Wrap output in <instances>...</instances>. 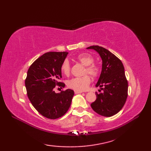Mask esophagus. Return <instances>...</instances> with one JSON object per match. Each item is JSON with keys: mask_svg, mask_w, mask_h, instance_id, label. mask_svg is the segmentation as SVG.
Listing matches in <instances>:
<instances>
[{"mask_svg": "<svg viewBox=\"0 0 151 151\" xmlns=\"http://www.w3.org/2000/svg\"><path fill=\"white\" fill-rule=\"evenodd\" d=\"M83 93L82 91H75V94H78V93Z\"/></svg>", "mask_w": 151, "mask_h": 151, "instance_id": "34e87169", "label": "esophagus"}]
</instances>
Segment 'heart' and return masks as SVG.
<instances>
[{"instance_id":"b5f03b06","label":"heart","mask_w":151,"mask_h":151,"mask_svg":"<svg viewBox=\"0 0 151 151\" xmlns=\"http://www.w3.org/2000/svg\"><path fill=\"white\" fill-rule=\"evenodd\" d=\"M76 60L82 65H85L84 73L90 75L93 78H97L100 73V69L98 65L94 63V58L89 53L80 54L76 57ZM61 71L65 76H69L70 72V65L67 60L62 62L60 67ZM91 77L88 75H85L81 77L73 78L67 82V85L70 89L76 91H85L91 83Z\"/></svg>"}]
</instances>
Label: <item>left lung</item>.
<instances>
[{
    "instance_id": "1",
    "label": "left lung",
    "mask_w": 151,
    "mask_h": 151,
    "mask_svg": "<svg viewBox=\"0 0 151 151\" xmlns=\"http://www.w3.org/2000/svg\"><path fill=\"white\" fill-rule=\"evenodd\" d=\"M87 49L97 51L102 60V71L96 87L101 88L103 93H96L97 99L91 106L98 114L111 117L121 110L128 97V81L123 64L105 48L93 45Z\"/></svg>"
}]
</instances>
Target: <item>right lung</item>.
Segmentation results:
<instances>
[{"mask_svg": "<svg viewBox=\"0 0 151 151\" xmlns=\"http://www.w3.org/2000/svg\"><path fill=\"white\" fill-rule=\"evenodd\" d=\"M68 52H49L35 60L28 70L25 79L27 96L35 109L50 119L65 115L71 104L74 91L72 89L56 93V86L63 88L60 67Z\"/></svg>", "mask_w": 151, "mask_h": 151, "instance_id": "right-lung-1", "label": "right lung"}]
</instances>
